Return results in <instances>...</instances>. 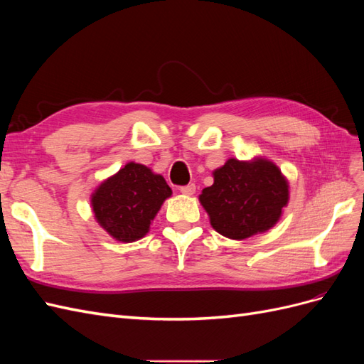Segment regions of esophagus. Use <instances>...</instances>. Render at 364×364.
<instances>
[{
  "mask_svg": "<svg viewBox=\"0 0 364 364\" xmlns=\"http://www.w3.org/2000/svg\"><path fill=\"white\" fill-rule=\"evenodd\" d=\"M181 193L185 196H193L196 193V185L194 183H188L185 186H181Z\"/></svg>",
  "mask_w": 364,
  "mask_h": 364,
  "instance_id": "1",
  "label": "esophagus"
}]
</instances>
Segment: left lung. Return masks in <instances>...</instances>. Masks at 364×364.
<instances>
[{
  "label": "left lung",
  "instance_id": "left-lung-1",
  "mask_svg": "<svg viewBox=\"0 0 364 364\" xmlns=\"http://www.w3.org/2000/svg\"><path fill=\"white\" fill-rule=\"evenodd\" d=\"M214 183L199 200L211 226L230 240H245L272 229L289 203V182L266 158H230L214 170Z\"/></svg>",
  "mask_w": 364,
  "mask_h": 364
}]
</instances>
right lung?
I'll use <instances>...</instances> for the list:
<instances>
[{
    "label": "right lung",
    "instance_id": "add662e5",
    "mask_svg": "<svg viewBox=\"0 0 364 364\" xmlns=\"http://www.w3.org/2000/svg\"><path fill=\"white\" fill-rule=\"evenodd\" d=\"M171 188L161 174L136 162L123 168L97 186L91 206L97 223L112 238L132 243L144 237Z\"/></svg>",
    "mask_w": 364,
    "mask_h": 364
}]
</instances>
